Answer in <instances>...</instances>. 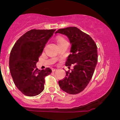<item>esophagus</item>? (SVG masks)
Instances as JSON below:
<instances>
[{
  "instance_id": "34e87169",
  "label": "esophagus",
  "mask_w": 120,
  "mask_h": 120,
  "mask_svg": "<svg viewBox=\"0 0 120 120\" xmlns=\"http://www.w3.org/2000/svg\"><path fill=\"white\" fill-rule=\"evenodd\" d=\"M57 71V69H55V68H52V71Z\"/></svg>"
}]
</instances>
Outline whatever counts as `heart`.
<instances>
[{"instance_id": "b5f03b06", "label": "heart", "mask_w": 120, "mask_h": 120, "mask_svg": "<svg viewBox=\"0 0 120 120\" xmlns=\"http://www.w3.org/2000/svg\"><path fill=\"white\" fill-rule=\"evenodd\" d=\"M64 42H66V41L63 38H61V37H59V38H57V40H56V42H57V45H58V44L61 43H63Z\"/></svg>"}]
</instances>
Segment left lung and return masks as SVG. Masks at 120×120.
<instances>
[{"label":"left lung","instance_id":"8db88e82","mask_svg":"<svg viewBox=\"0 0 120 120\" xmlns=\"http://www.w3.org/2000/svg\"><path fill=\"white\" fill-rule=\"evenodd\" d=\"M60 33L68 37L71 45V54L65 65L71 71H66L63 79L59 81L62 90L69 94H77L82 91L89 83L98 63L97 46L90 35L76 27L59 29Z\"/></svg>","mask_w":120,"mask_h":120}]
</instances>
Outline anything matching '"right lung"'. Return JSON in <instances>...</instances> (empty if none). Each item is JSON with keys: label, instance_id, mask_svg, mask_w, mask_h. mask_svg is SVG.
Masks as SVG:
<instances>
[{"label": "right lung", "instance_id": "obj_1", "mask_svg": "<svg viewBox=\"0 0 120 120\" xmlns=\"http://www.w3.org/2000/svg\"><path fill=\"white\" fill-rule=\"evenodd\" d=\"M55 29H32L16 41L9 56L11 74L17 89L25 95L34 96L43 91L45 78L52 71L38 70L36 64Z\"/></svg>", "mask_w": 120, "mask_h": 120}]
</instances>
